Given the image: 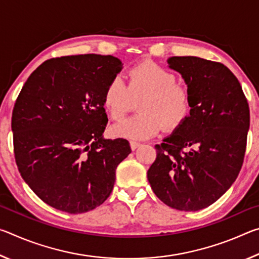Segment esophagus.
Returning a JSON list of instances; mask_svg holds the SVG:
<instances>
[{"instance_id":"obj_1","label":"esophagus","mask_w":259,"mask_h":259,"mask_svg":"<svg viewBox=\"0 0 259 259\" xmlns=\"http://www.w3.org/2000/svg\"><path fill=\"white\" fill-rule=\"evenodd\" d=\"M140 145H142V144L137 143V142H134V140H131V142H130V147H131V150H133V151H135L136 148H138Z\"/></svg>"}]
</instances>
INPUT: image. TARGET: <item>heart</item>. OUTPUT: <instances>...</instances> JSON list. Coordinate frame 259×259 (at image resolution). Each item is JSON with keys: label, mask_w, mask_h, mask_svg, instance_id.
<instances>
[{"label": "heart", "mask_w": 259, "mask_h": 259, "mask_svg": "<svg viewBox=\"0 0 259 259\" xmlns=\"http://www.w3.org/2000/svg\"><path fill=\"white\" fill-rule=\"evenodd\" d=\"M172 72L152 61L135 65L128 71V83L119 77L108 82L103 106L112 120H120L139 100V113L112 126L116 137L147 139L159 131H174L185 123L192 112V95L178 83Z\"/></svg>", "instance_id": "1"}]
</instances>
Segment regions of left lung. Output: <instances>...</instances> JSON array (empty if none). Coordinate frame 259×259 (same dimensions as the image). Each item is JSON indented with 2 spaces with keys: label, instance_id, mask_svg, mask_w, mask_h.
<instances>
[{
  "label": "left lung",
  "instance_id": "left-lung-1",
  "mask_svg": "<svg viewBox=\"0 0 259 259\" xmlns=\"http://www.w3.org/2000/svg\"><path fill=\"white\" fill-rule=\"evenodd\" d=\"M192 95L185 123L155 145L147 171L155 195L169 207L196 211L229 190L243 163L250 113L238 78L225 65L199 57H171Z\"/></svg>",
  "mask_w": 259,
  "mask_h": 259
}]
</instances>
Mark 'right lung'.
Returning <instances> with one entry per match:
<instances>
[{
  "mask_svg": "<svg viewBox=\"0 0 259 259\" xmlns=\"http://www.w3.org/2000/svg\"><path fill=\"white\" fill-rule=\"evenodd\" d=\"M121 69L113 56L57 57L25 82L12 112L15 159L50 207L83 213L112 193L115 170L131 148L126 139L103 138L108 119L102 99Z\"/></svg>",
  "mask_w": 259,
  "mask_h": 259,
  "instance_id": "right-lung-1",
  "label": "right lung"
}]
</instances>
